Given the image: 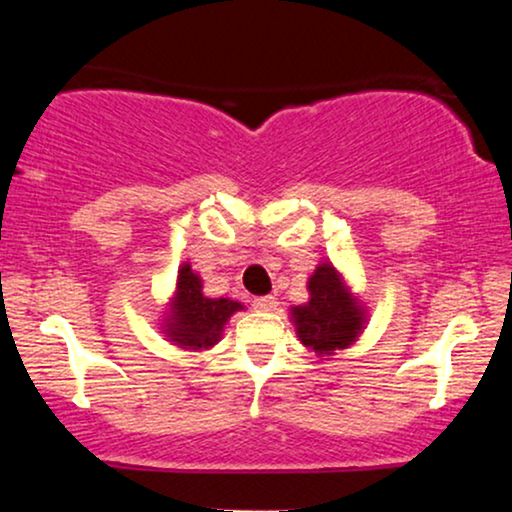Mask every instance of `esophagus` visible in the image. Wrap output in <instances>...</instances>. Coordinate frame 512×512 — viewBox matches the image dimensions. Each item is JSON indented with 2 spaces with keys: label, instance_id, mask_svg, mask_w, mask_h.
I'll use <instances>...</instances> for the list:
<instances>
[{
  "label": "esophagus",
  "instance_id": "esophagus-1",
  "mask_svg": "<svg viewBox=\"0 0 512 512\" xmlns=\"http://www.w3.org/2000/svg\"><path fill=\"white\" fill-rule=\"evenodd\" d=\"M276 306H278V299L274 295H264L255 299L257 311H276Z\"/></svg>",
  "mask_w": 512,
  "mask_h": 512
}]
</instances>
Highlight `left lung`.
Masks as SVG:
<instances>
[{
    "mask_svg": "<svg viewBox=\"0 0 512 512\" xmlns=\"http://www.w3.org/2000/svg\"><path fill=\"white\" fill-rule=\"evenodd\" d=\"M309 302L292 306L299 342L320 360L358 342L367 327V306L332 262H320L306 281Z\"/></svg>",
    "mask_w": 512,
    "mask_h": 512,
    "instance_id": "left-lung-1",
    "label": "left lung"
}]
</instances>
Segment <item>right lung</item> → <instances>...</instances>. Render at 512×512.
Masks as SVG:
<instances>
[{
	"mask_svg": "<svg viewBox=\"0 0 512 512\" xmlns=\"http://www.w3.org/2000/svg\"><path fill=\"white\" fill-rule=\"evenodd\" d=\"M243 309L241 302L229 297L203 295L201 276L185 262L177 269L175 290L159 323L161 335L185 351H208L222 339L229 318Z\"/></svg>",
	"mask_w": 512,
	"mask_h": 512,
	"instance_id": "obj_1",
	"label": "right lung"
}]
</instances>
